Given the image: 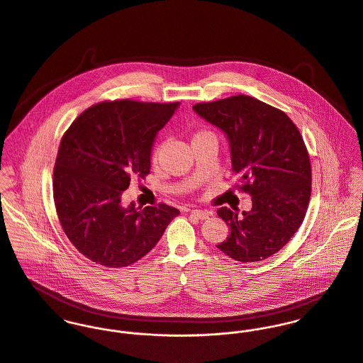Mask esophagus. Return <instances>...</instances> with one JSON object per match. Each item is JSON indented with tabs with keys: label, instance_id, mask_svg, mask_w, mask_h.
Returning a JSON list of instances; mask_svg holds the SVG:
<instances>
[{
	"label": "esophagus",
	"instance_id": "esophagus-1",
	"mask_svg": "<svg viewBox=\"0 0 363 363\" xmlns=\"http://www.w3.org/2000/svg\"><path fill=\"white\" fill-rule=\"evenodd\" d=\"M191 215L192 216H195L196 218H199V220H206V218H209V213L208 212H205V211H191Z\"/></svg>",
	"mask_w": 363,
	"mask_h": 363
}]
</instances>
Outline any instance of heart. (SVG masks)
Listing matches in <instances>:
<instances>
[{
    "label": "heart",
    "mask_w": 363,
    "mask_h": 363,
    "mask_svg": "<svg viewBox=\"0 0 363 363\" xmlns=\"http://www.w3.org/2000/svg\"><path fill=\"white\" fill-rule=\"evenodd\" d=\"M198 138H215V135L211 132V130H199L198 133H195L194 139H198ZM158 151H160V147H157L152 152V160L155 161L157 160V155H158Z\"/></svg>",
    "instance_id": "1"
}]
</instances>
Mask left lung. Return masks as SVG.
<instances>
[{"instance_id": "1", "label": "left lung", "mask_w": 363, "mask_h": 363, "mask_svg": "<svg viewBox=\"0 0 363 363\" xmlns=\"http://www.w3.org/2000/svg\"><path fill=\"white\" fill-rule=\"evenodd\" d=\"M194 111L225 133L240 189L252 199L241 215L218 209L230 227L218 250L240 262L269 258L301 225L310 202L311 165L298 129L284 111L248 95L196 104Z\"/></svg>"}]
</instances>
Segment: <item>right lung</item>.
I'll list each match as a JSON object with an SVG mask.
<instances>
[{"label": "right lung", "instance_id": "1", "mask_svg": "<svg viewBox=\"0 0 363 363\" xmlns=\"http://www.w3.org/2000/svg\"><path fill=\"white\" fill-rule=\"evenodd\" d=\"M178 102L105 101L85 109L62 138L53 198L60 224L74 247L108 268H123L150 252L179 211L122 206L130 178L150 174L157 133Z\"/></svg>", "mask_w": 363, "mask_h": 363}]
</instances>
